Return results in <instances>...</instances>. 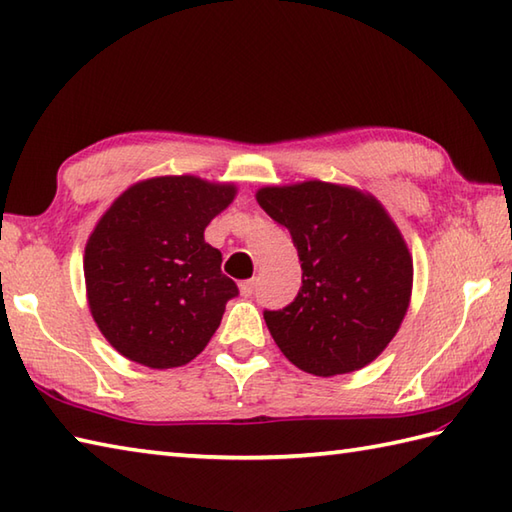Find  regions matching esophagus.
<instances>
[{
	"instance_id": "1",
	"label": "esophagus",
	"mask_w": 512,
	"mask_h": 512,
	"mask_svg": "<svg viewBox=\"0 0 512 512\" xmlns=\"http://www.w3.org/2000/svg\"><path fill=\"white\" fill-rule=\"evenodd\" d=\"M257 288V279H246L239 284V292H242V297H250Z\"/></svg>"
}]
</instances>
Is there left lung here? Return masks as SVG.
<instances>
[{
    "label": "left lung",
    "instance_id": "1",
    "mask_svg": "<svg viewBox=\"0 0 512 512\" xmlns=\"http://www.w3.org/2000/svg\"><path fill=\"white\" fill-rule=\"evenodd\" d=\"M257 202L286 226L301 288L284 310H264L279 350L314 376L369 365L405 319L413 262L398 226L372 195L310 180L264 187Z\"/></svg>",
    "mask_w": 512,
    "mask_h": 512
}]
</instances>
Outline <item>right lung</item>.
I'll return each mask as SVG.
<instances>
[{
    "label": "right lung",
    "instance_id": "obj_1",
    "mask_svg": "<svg viewBox=\"0 0 512 512\" xmlns=\"http://www.w3.org/2000/svg\"><path fill=\"white\" fill-rule=\"evenodd\" d=\"M235 191L195 176L151 178L118 195L96 224L83 259L90 312L129 361L180 367L211 341L239 290L204 228Z\"/></svg>",
    "mask_w": 512,
    "mask_h": 512
}]
</instances>
